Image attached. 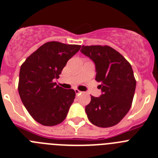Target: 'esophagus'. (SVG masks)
Returning <instances> with one entry per match:
<instances>
[{
    "label": "esophagus",
    "mask_w": 158,
    "mask_h": 158,
    "mask_svg": "<svg viewBox=\"0 0 158 158\" xmlns=\"http://www.w3.org/2000/svg\"><path fill=\"white\" fill-rule=\"evenodd\" d=\"M82 92L80 91V90H78V89H75V93H76V95H78L80 94V93H81Z\"/></svg>",
    "instance_id": "obj_1"
}]
</instances>
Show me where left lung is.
<instances>
[{"instance_id":"1","label":"left lung","mask_w":158,"mask_h":158,"mask_svg":"<svg viewBox=\"0 0 158 158\" xmlns=\"http://www.w3.org/2000/svg\"><path fill=\"white\" fill-rule=\"evenodd\" d=\"M81 52L96 65V81L103 94L91 96L85 107L89 121L99 127L116 125L127 114L133 101L136 80L131 64L109 46H82Z\"/></svg>"}]
</instances>
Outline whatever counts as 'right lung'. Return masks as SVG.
Wrapping results in <instances>:
<instances>
[{"label": "right lung", "mask_w": 158, "mask_h": 158, "mask_svg": "<svg viewBox=\"0 0 158 158\" xmlns=\"http://www.w3.org/2000/svg\"><path fill=\"white\" fill-rule=\"evenodd\" d=\"M81 47L48 42L27 57L20 67V99L32 118L43 126L61 123L74 100L73 89L60 87L54 80L58 79L67 62Z\"/></svg>", "instance_id": "obj_1"}]
</instances>
